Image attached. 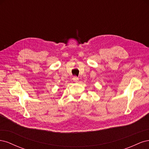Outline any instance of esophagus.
I'll return each instance as SVG.
<instances>
[{"mask_svg": "<svg viewBox=\"0 0 149 149\" xmlns=\"http://www.w3.org/2000/svg\"><path fill=\"white\" fill-rule=\"evenodd\" d=\"M73 79V81H74V82H78V81L79 80L78 78L76 77V76H74Z\"/></svg>", "mask_w": 149, "mask_h": 149, "instance_id": "34e87169", "label": "esophagus"}]
</instances>
